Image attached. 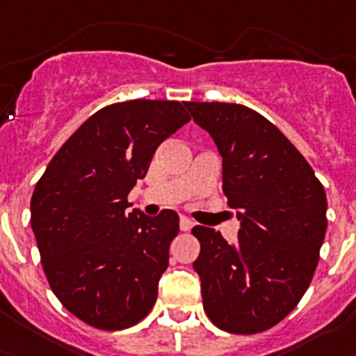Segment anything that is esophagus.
I'll return each mask as SVG.
<instances>
[{
	"instance_id": "34e87169",
	"label": "esophagus",
	"mask_w": 356,
	"mask_h": 356,
	"mask_svg": "<svg viewBox=\"0 0 356 356\" xmlns=\"http://www.w3.org/2000/svg\"><path fill=\"white\" fill-rule=\"evenodd\" d=\"M179 227H181V231H190L191 227H193V222H191L190 218H186V216H181V220H179Z\"/></svg>"
}]
</instances>
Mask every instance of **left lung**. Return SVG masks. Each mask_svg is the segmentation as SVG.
<instances>
[{
	"label": "left lung",
	"mask_w": 356,
	"mask_h": 356,
	"mask_svg": "<svg viewBox=\"0 0 356 356\" xmlns=\"http://www.w3.org/2000/svg\"><path fill=\"white\" fill-rule=\"evenodd\" d=\"M222 156V190L238 240L195 225L204 312L224 332L252 335L283 321L307 292L326 234V193L308 161L265 116L240 104L184 102Z\"/></svg>",
	"instance_id": "left-lung-1"
}]
</instances>
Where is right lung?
Returning a JSON list of instances; mask_svg holds the SVG:
<instances>
[{"mask_svg": "<svg viewBox=\"0 0 356 356\" xmlns=\"http://www.w3.org/2000/svg\"><path fill=\"white\" fill-rule=\"evenodd\" d=\"M190 122L184 105H107L60 147L33 190V234L48 283L66 310L98 330H125L152 310L179 215L147 216L127 195L154 152Z\"/></svg>", "mask_w": 356, "mask_h": 356, "instance_id": "1", "label": "right lung"}]
</instances>
